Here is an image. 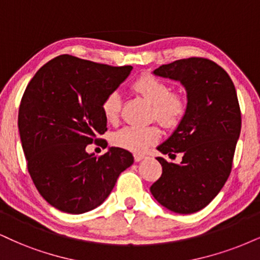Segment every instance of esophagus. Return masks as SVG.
I'll return each mask as SVG.
<instances>
[{
  "mask_svg": "<svg viewBox=\"0 0 260 260\" xmlns=\"http://www.w3.org/2000/svg\"><path fill=\"white\" fill-rule=\"evenodd\" d=\"M134 158H135V161L136 162H139L142 159H145L146 156H145V154H140V153H135V154H134Z\"/></svg>",
  "mask_w": 260,
  "mask_h": 260,
  "instance_id": "34e87169",
  "label": "esophagus"
}]
</instances>
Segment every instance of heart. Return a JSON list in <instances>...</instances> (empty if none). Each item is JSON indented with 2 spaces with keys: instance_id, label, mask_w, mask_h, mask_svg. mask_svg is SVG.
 I'll list each match as a JSON object with an SVG mask.
<instances>
[{
  "instance_id": "1",
  "label": "heart",
  "mask_w": 260,
  "mask_h": 260,
  "mask_svg": "<svg viewBox=\"0 0 260 260\" xmlns=\"http://www.w3.org/2000/svg\"><path fill=\"white\" fill-rule=\"evenodd\" d=\"M133 89L152 105L150 119H155L168 129L176 127L183 119L187 112V101L182 95L171 94V88L162 79L146 73L133 83ZM101 108L105 119L108 123H115L120 110L119 92H110L102 101ZM161 133L156 125L142 127L125 126L112 135V142L119 148L142 153L150 146L155 145Z\"/></svg>"
}]
</instances>
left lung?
I'll return each instance as SVG.
<instances>
[{
    "mask_svg": "<svg viewBox=\"0 0 260 260\" xmlns=\"http://www.w3.org/2000/svg\"><path fill=\"white\" fill-rule=\"evenodd\" d=\"M153 73L181 82L188 102L177 129L158 146L170 158L182 153L181 164L158 156L162 174L150 193L172 212H198L217 197L232 171L241 131L235 86L222 67L204 57L176 60Z\"/></svg>",
    "mask_w": 260,
    "mask_h": 260,
    "instance_id": "8db88e82",
    "label": "left lung"
}]
</instances>
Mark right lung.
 Returning <instances> with one entry per match:
<instances>
[{
  "instance_id": "right-lung-1",
  "label": "right lung",
  "mask_w": 260,
  "mask_h": 260,
  "mask_svg": "<svg viewBox=\"0 0 260 260\" xmlns=\"http://www.w3.org/2000/svg\"><path fill=\"white\" fill-rule=\"evenodd\" d=\"M131 70L65 54L42 66L25 89L18 126L28 174L57 210L81 214L100 206L133 165V154L123 148L111 147L101 156L85 150L106 142L99 139L107 131L102 101Z\"/></svg>"
}]
</instances>
